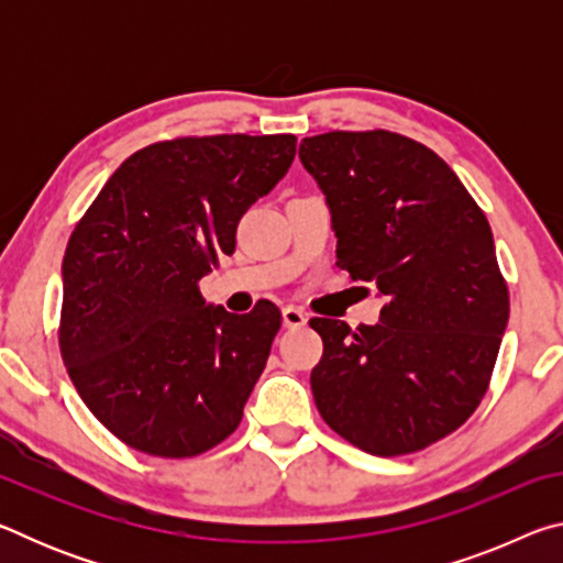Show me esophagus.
Segmentation results:
<instances>
[{
  "mask_svg": "<svg viewBox=\"0 0 563 563\" xmlns=\"http://www.w3.org/2000/svg\"><path fill=\"white\" fill-rule=\"evenodd\" d=\"M283 322L285 328H302L305 322H308V316L298 308V305H285L283 308Z\"/></svg>",
  "mask_w": 563,
  "mask_h": 563,
  "instance_id": "esophagus-1",
  "label": "esophagus"
}]
</instances>
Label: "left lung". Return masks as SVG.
Wrapping results in <instances>:
<instances>
[{"label":"left lung","mask_w":563,"mask_h":563,"mask_svg":"<svg viewBox=\"0 0 563 563\" xmlns=\"http://www.w3.org/2000/svg\"><path fill=\"white\" fill-rule=\"evenodd\" d=\"M300 161L328 196L338 265L385 295L377 325L310 320L322 338L316 405L362 452L424 450L479 407L509 320L487 216L402 133L328 131L302 139Z\"/></svg>","instance_id":"8db88e82"}]
</instances>
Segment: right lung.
Masks as SVG:
<instances>
[{"label": "right lung", "mask_w": 563, "mask_h": 563, "mask_svg": "<svg viewBox=\"0 0 563 563\" xmlns=\"http://www.w3.org/2000/svg\"><path fill=\"white\" fill-rule=\"evenodd\" d=\"M292 133L178 136L113 170L64 253L59 350L91 415L131 450L198 456L235 432L280 330L275 305L231 316L203 275L288 174Z\"/></svg>", "instance_id": "1"}]
</instances>
